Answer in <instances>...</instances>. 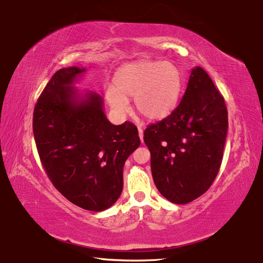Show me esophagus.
<instances>
[{
	"label": "esophagus",
	"instance_id": "34e87169",
	"mask_svg": "<svg viewBox=\"0 0 263 263\" xmlns=\"http://www.w3.org/2000/svg\"><path fill=\"white\" fill-rule=\"evenodd\" d=\"M139 135H140V139H141V142L143 143L144 142V132H143V129L141 127H139Z\"/></svg>",
	"mask_w": 263,
	"mask_h": 263
}]
</instances>
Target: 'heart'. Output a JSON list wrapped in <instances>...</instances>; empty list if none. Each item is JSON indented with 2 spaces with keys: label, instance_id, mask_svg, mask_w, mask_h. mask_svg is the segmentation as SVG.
Masks as SVG:
<instances>
[{
  "label": "heart",
  "instance_id": "1",
  "mask_svg": "<svg viewBox=\"0 0 263 263\" xmlns=\"http://www.w3.org/2000/svg\"><path fill=\"white\" fill-rule=\"evenodd\" d=\"M105 96L109 106L118 115L128 112V100L149 120L167 117L177 105L182 88V74L171 62L139 61L122 66Z\"/></svg>",
  "mask_w": 263,
  "mask_h": 263
}]
</instances>
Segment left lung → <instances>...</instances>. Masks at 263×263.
<instances>
[{"label":"left lung","mask_w":263,"mask_h":263,"mask_svg":"<svg viewBox=\"0 0 263 263\" xmlns=\"http://www.w3.org/2000/svg\"><path fill=\"white\" fill-rule=\"evenodd\" d=\"M227 129L224 97L202 68H194L180 103L144 132L154 181L165 198L184 204L208 191L222 164Z\"/></svg>","instance_id":"obj_1"}]
</instances>
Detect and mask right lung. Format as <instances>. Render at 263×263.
Returning a JSON list of instances; mask_svg holds the SVG:
<instances>
[{"mask_svg":"<svg viewBox=\"0 0 263 263\" xmlns=\"http://www.w3.org/2000/svg\"><path fill=\"white\" fill-rule=\"evenodd\" d=\"M84 71L69 67L53 74L35 105L33 132L55 189L80 208L99 212L119 198L124 162L141 140L132 122L114 126L106 119L100 95L80 99L72 85Z\"/></svg>","mask_w":263,"mask_h":263,"instance_id":"obj_1","label":"right lung"}]
</instances>
